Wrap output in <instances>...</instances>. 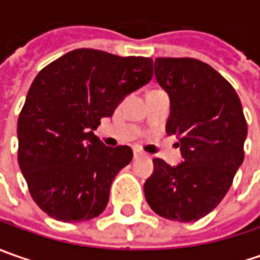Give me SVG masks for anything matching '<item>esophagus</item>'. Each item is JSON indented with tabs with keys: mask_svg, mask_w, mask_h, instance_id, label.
<instances>
[{
	"mask_svg": "<svg viewBox=\"0 0 260 260\" xmlns=\"http://www.w3.org/2000/svg\"><path fill=\"white\" fill-rule=\"evenodd\" d=\"M145 153L140 152V150H135V152H133V157H135V159H140V157H145Z\"/></svg>",
	"mask_w": 260,
	"mask_h": 260,
	"instance_id": "1",
	"label": "esophagus"
}]
</instances>
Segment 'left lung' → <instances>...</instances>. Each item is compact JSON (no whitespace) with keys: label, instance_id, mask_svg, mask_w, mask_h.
<instances>
[{"label":"left lung","instance_id":"8db88e82","mask_svg":"<svg viewBox=\"0 0 260 260\" xmlns=\"http://www.w3.org/2000/svg\"><path fill=\"white\" fill-rule=\"evenodd\" d=\"M155 76L171 98L166 133L178 136L182 164L153 160L145 182L147 204L164 218L197 221L211 213L245 159L247 124L235 88L192 57H157Z\"/></svg>","mask_w":260,"mask_h":260}]
</instances>
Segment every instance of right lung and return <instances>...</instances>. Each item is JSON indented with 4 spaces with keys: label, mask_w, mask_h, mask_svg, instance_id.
<instances>
[{
    "label": "right lung",
    "mask_w": 260,
    "mask_h": 260,
    "mask_svg": "<svg viewBox=\"0 0 260 260\" xmlns=\"http://www.w3.org/2000/svg\"><path fill=\"white\" fill-rule=\"evenodd\" d=\"M153 76V60L76 49L43 68L18 115V165L35 203L59 221H86L107 207L115 175L133 159L94 130Z\"/></svg>",
    "instance_id": "add662e5"
}]
</instances>
